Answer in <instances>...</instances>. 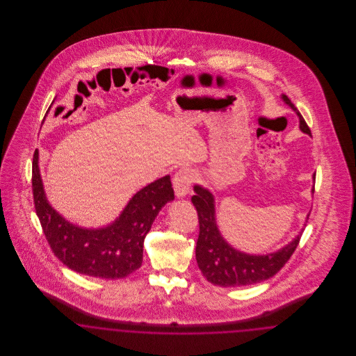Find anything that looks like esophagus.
Listing matches in <instances>:
<instances>
[{
	"label": "esophagus",
	"instance_id": "34e87169",
	"mask_svg": "<svg viewBox=\"0 0 356 356\" xmlns=\"http://www.w3.org/2000/svg\"><path fill=\"white\" fill-rule=\"evenodd\" d=\"M195 180V173L189 168H181L176 172L173 177V189L177 197H184L189 192L191 184Z\"/></svg>",
	"mask_w": 356,
	"mask_h": 356
}]
</instances>
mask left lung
Returning a JSON list of instances; mask_svg holds the SVG:
<instances>
[{
    "mask_svg": "<svg viewBox=\"0 0 356 356\" xmlns=\"http://www.w3.org/2000/svg\"><path fill=\"white\" fill-rule=\"evenodd\" d=\"M282 100L298 115L300 131L311 136V131L296 106L286 95H282ZM312 180L315 183V175L312 176ZM193 191L195 195L192 196V203L197 211L200 224L196 244V260L200 271L209 283L220 287L250 286L270 279L283 268L296 250L305 228H302L288 244L275 252L254 254L238 251L221 235L216 221L215 196L207 188L197 184L193 186Z\"/></svg>",
    "mask_w": 356,
    "mask_h": 356,
    "instance_id": "left-lung-1",
    "label": "left lung"
}]
</instances>
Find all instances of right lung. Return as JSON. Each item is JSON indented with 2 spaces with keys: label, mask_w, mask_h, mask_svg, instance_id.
I'll return each mask as SVG.
<instances>
[{
  "label": "right lung",
  "mask_w": 356,
  "mask_h": 356,
  "mask_svg": "<svg viewBox=\"0 0 356 356\" xmlns=\"http://www.w3.org/2000/svg\"><path fill=\"white\" fill-rule=\"evenodd\" d=\"M32 186L35 213L53 254L72 271L105 280L122 279L141 267L144 238L161 208L175 199L167 175L135 193L116 220L102 228H85L67 220L48 202L38 149Z\"/></svg>",
  "instance_id": "right-lung-1"
}]
</instances>
